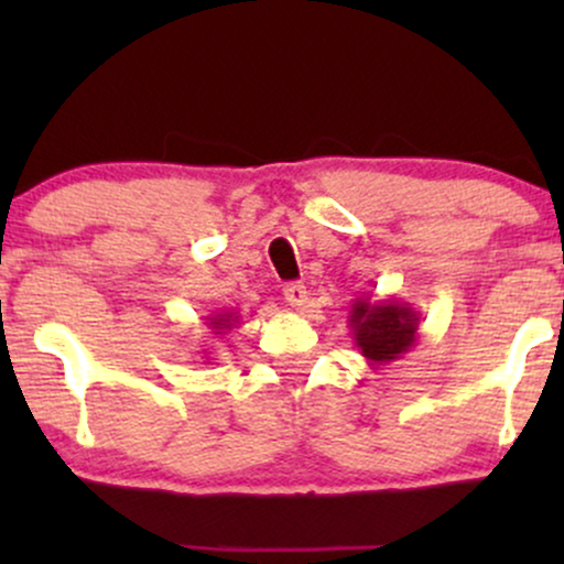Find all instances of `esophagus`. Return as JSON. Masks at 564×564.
<instances>
[{
	"label": "esophagus",
	"instance_id": "1",
	"mask_svg": "<svg viewBox=\"0 0 564 564\" xmlns=\"http://www.w3.org/2000/svg\"><path fill=\"white\" fill-rule=\"evenodd\" d=\"M283 300H286L291 307L300 310L302 304L307 302V286H304V283H300V281L286 283V286H283Z\"/></svg>",
	"mask_w": 564,
	"mask_h": 564
}]
</instances>
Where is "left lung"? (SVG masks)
I'll use <instances>...</instances> for the list:
<instances>
[{"instance_id":"1","label":"left lung","mask_w":564,"mask_h":564,"mask_svg":"<svg viewBox=\"0 0 564 564\" xmlns=\"http://www.w3.org/2000/svg\"><path fill=\"white\" fill-rule=\"evenodd\" d=\"M347 318L355 347L360 349L368 366H384L390 360H398L419 341V313L405 302H371L368 296H358L349 307Z\"/></svg>"}]
</instances>
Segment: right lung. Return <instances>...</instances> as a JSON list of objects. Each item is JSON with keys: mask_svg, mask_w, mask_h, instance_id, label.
I'll use <instances>...</instances> for the list:
<instances>
[{"mask_svg": "<svg viewBox=\"0 0 564 564\" xmlns=\"http://www.w3.org/2000/svg\"><path fill=\"white\" fill-rule=\"evenodd\" d=\"M238 318H241V315L236 313V310H223V313H215V315H209V328H212V334L215 336H223V334H228L230 328H236V323H238ZM209 360V358H206Z\"/></svg>", "mask_w": 564, "mask_h": 564, "instance_id": "add662e5", "label": "right lung"}]
</instances>
